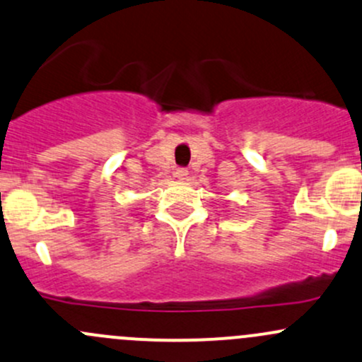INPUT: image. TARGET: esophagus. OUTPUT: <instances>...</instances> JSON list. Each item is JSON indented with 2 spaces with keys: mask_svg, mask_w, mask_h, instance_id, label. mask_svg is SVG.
Instances as JSON below:
<instances>
[{
  "mask_svg": "<svg viewBox=\"0 0 362 362\" xmlns=\"http://www.w3.org/2000/svg\"><path fill=\"white\" fill-rule=\"evenodd\" d=\"M175 177H177L178 180H187L189 171L185 168H177V171H175Z\"/></svg>",
  "mask_w": 362,
  "mask_h": 362,
  "instance_id": "1",
  "label": "esophagus"
}]
</instances>
